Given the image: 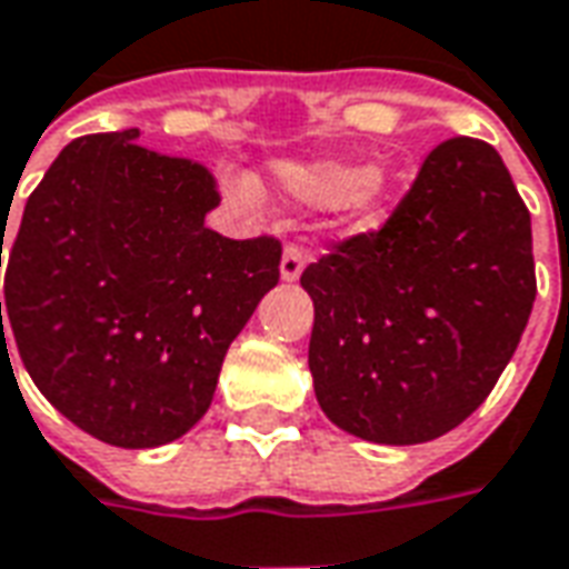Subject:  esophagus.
I'll list each match as a JSON object with an SVG mask.
<instances>
[{
	"mask_svg": "<svg viewBox=\"0 0 569 569\" xmlns=\"http://www.w3.org/2000/svg\"><path fill=\"white\" fill-rule=\"evenodd\" d=\"M306 263H309V251L297 248V244H288L284 253H281V278L284 281H297L300 272L306 269Z\"/></svg>",
	"mask_w": 569,
	"mask_h": 569,
	"instance_id": "34e87169",
	"label": "esophagus"
}]
</instances>
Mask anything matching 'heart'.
<instances>
[{
	"label": "heart",
	"instance_id": "b5f03b06",
	"mask_svg": "<svg viewBox=\"0 0 569 569\" xmlns=\"http://www.w3.org/2000/svg\"><path fill=\"white\" fill-rule=\"evenodd\" d=\"M276 183L293 199L318 201V204H337V201L349 199V204H356V208H370L389 189V177L382 171L358 174L356 168L333 162L278 164Z\"/></svg>",
	"mask_w": 569,
	"mask_h": 569
}]
</instances>
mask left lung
<instances>
[{"mask_svg":"<svg viewBox=\"0 0 569 569\" xmlns=\"http://www.w3.org/2000/svg\"><path fill=\"white\" fill-rule=\"evenodd\" d=\"M309 370L333 426L373 445L441 438L485 405L536 300L530 211L499 152L450 137L392 217L306 266Z\"/></svg>","mask_w":569,"mask_h":569,"instance_id":"1","label":"left lung"}]
</instances>
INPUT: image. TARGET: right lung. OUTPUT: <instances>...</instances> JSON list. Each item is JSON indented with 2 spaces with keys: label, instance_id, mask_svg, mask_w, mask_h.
<instances>
[{
  "label": "right lung",
  "instance_id": "right-lung-1",
  "mask_svg": "<svg viewBox=\"0 0 569 569\" xmlns=\"http://www.w3.org/2000/svg\"><path fill=\"white\" fill-rule=\"evenodd\" d=\"M217 204L204 164L140 147L137 128L72 140L27 199L6 269L11 340L39 392L98 441L187 435L278 284L281 241L213 232Z\"/></svg>",
  "mask_w": 569,
  "mask_h": 569
}]
</instances>
